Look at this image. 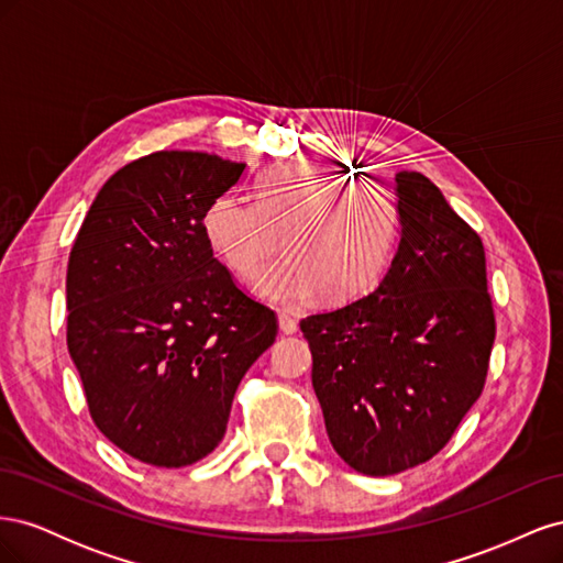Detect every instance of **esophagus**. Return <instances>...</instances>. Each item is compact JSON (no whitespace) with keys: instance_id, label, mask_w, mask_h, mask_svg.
I'll return each mask as SVG.
<instances>
[{"instance_id":"obj_1","label":"esophagus","mask_w":563,"mask_h":563,"mask_svg":"<svg viewBox=\"0 0 563 563\" xmlns=\"http://www.w3.org/2000/svg\"><path fill=\"white\" fill-rule=\"evenodd\" d=\"M279 329H282V333H286V335H294V333H298V321H296L291 314L282 312V314H279Z\"/></svg>"}]
</instances>
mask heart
<instances>
[{"label": "heart", "mask_w": 563, "mask_h": 563, "mask_svg": "<svg viewBox=\"0 0 563 563\" xmlns=\"http://www.w3.org/2000/svg\"><path fill=\"white\" fill-rule=\"evenodd\" d=\"M395 192L327 166L282 164L255 183V201L216 197L201 218L207 244L236 277H251L284 236L286 261L253 279V291L282 308H302L317 291L347 300L385 272L399 240Z\"/></svg>", "instance_id": "b5f03b06"}]
</instances>
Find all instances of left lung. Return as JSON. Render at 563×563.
I'll return each instance as SVG.
<instances>
[{
	"instance_id": "left-lung-1",
	"label": "left lung",
	"mask_w": 563,
	"mask_h": 563,
	"mask_svg": "<svg viewBox=\"0 0 563 563\" xmlns=\"http://www.w3.org/2000/svg\"><path fill=\"white\" fill-rule=\"evenodd\" d=\"M401 240L380 284L300 321L335 453L368 476L428 463L479 399L496 314L482 236L439 187L397 174Z\"/></svg>"
}]
</instances>
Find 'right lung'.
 <instances>
[{
    "label": "right lung",
    "mask_w": 563,
    "mask_h": 563,
    "mask_svg": "<svg viewBox=\"0 0 563 563\" xmlns=\"http://www.w3.org/2000/svg\"><path fill=\"white\" fill-rule=\"evenodd\" d=\"M246 164L162 150L100 187L67 261V350L96 428L155 467H185L225 437L234 391L275 343L201 230Z\"/></svg>",
    "instance_id": "right-lung-1"
}]
</instances>
